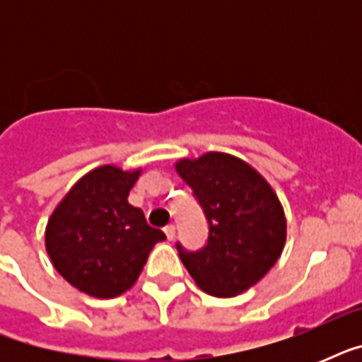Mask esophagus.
<instances>
[{"label": "esophagus", "instance_id": "1", "mask_svg": "<svg viewBox=\"0 0 362 362\" xmlns=\"http://www.w3.org/2000/svg\"><path fill=\"white\" fill-rule=\"evenodd\" d=\"M165 235H167V238H169V240H175L176 227L175 226H167V227H165Z\"/></svg>", "mask_w": 362, "mask_h": 362}]
</instances>
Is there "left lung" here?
Segmentation results:
<instances>
[{
    "mask_svg": "<svg viewBox=\"0 0 362 362\" xmlns=\"http://www.w3.org/2000/svg\"><path fill=\"white\" fill-rule=\"evenodd\" d=\"M209 220V242L199 252L176 244L187 272L214 297H237L276 264L286 244V214L270 184L231 153L209 152L176 161Z\"/></svg>",
    "mask_w": 362,
    "mask_h": 362,
    "instance_id": "8db88e82",
    "label": "left lung"
}]
</instances>
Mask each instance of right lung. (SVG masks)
I'll return each mask as SVG.
<instances>
[{"mask_svg": "<svg viewBox=\"0 0 362 362\" xmlns=\"http://www.w3.org/2000/svg\"><path fill=\"white\" fill-rule=\"evenodd\" d=\"M142 169L103 165L71 187L48 218L45 246L54 269L78 291L115 298L136 281L165 233L127 203Z\"/></svg>", "mask_w": 362, "mask_h": 362, "instance_id": "obj_1", "label": "right lung"}]
</instances>
